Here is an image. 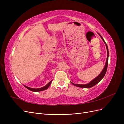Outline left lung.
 Segmentation results:
<instances>
[{"label": "left lung", "instance_id": "obj_1", "mask_svg": "<svg viewBox=\"0 0 124 124\" xmlns=\"http://www.w3.org/2000/svg\"><path fill=\"white\" fill-rule=\"evenodd\" d=\"M98 34L100 35V37L101 38V39H102V40L103 41L104 43L106 44V46L107 47V61H106V65H105V66L104 67V68L103 69L102 71H101V72L98 75V76H97L96 78H95L92 81H91L89 82V83L88 84H74L73 83L71 82V83H72L73 85L77 86V87H81V88H90V87H92L93 86H95V85H96L97 84H98L99 82L102 79V78L104 77V76H105V74H106V73L107 72V68H108V46L107 43L105 42V41L104 40V39H103V38L102 37L99 33H98Z\"/></svg>", "mask_w": 124, "mask_h": 124}]
</instances>
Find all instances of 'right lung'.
<instances>
[{
    "instance_id": "add662e5",
    "label": "right lung",
    "mask_w": 124,
    "mask_h": 124,
    "mask_svg": "<svg viewBox=\"0 0 124 124\" xmlns=\"http://www.w3.org/2000/svg\"><path fill=\"white\" fill-rule=\"evenodd\" d=\"M52 82V80L49 83H47L46 86H44V87H42L41 88H31V87H27V86H26L25 85H24L25 87L27 88L28 89L30 90L31 91H32V92H40V91H44V90H46V89H47L48 88V87L50 86L51 83Z\"/></svg>"
}]
</instances>
